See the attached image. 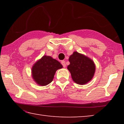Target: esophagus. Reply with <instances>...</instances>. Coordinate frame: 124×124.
Segmentation results:
<instances>
[{
	"mask_svg": "<svg viewBox=\"0 0 124 124\" xmlns=\"http://www.w3.org/2000/svg\"><path fill=\"white\" fill-rule=\"evenodd\" d=\"M61 63L62 64L63 67H64V68H65V67H66V62L64 61H61Z\"/></svg>",
	"mask_w": 124,
	"mask_h": 124,
	"instance_id": "obj_1",
	"label": "esophagus"
}]
</instances>
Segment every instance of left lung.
I'll use <instances>...</instances> for the list:
<instances>
[{
    "label": "left lung",
    "instance_id": "1",
    "mask_svg": "<svg viewBox=\"0 0 124 124\" xmlns=\"http://www.w3.org/2000/svg\"><path fill=\"white\" fill-rule=\"evenodd\" d=\"M70 64L67 68L70 71L73 80L75 83L84 85L93 78L96 67L93 61L87 56L77 51L73 52L69 58Z\"/></svg>",
    "mask_w": 124,
    "mask_h": 124
}]
</instances>
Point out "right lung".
I'll return each mask as SVG.
<instances>
[{
    "label": "right lung",
    "instance_id": "right-lung-1",
    "mask_svg": "<svg viewBox=\"0 0 124 124\" xmlns=\"http://www.w3.org/2000/svg\"><path fill=\"white\" fill-rule=\"evenodd\" d=\"M62 67L58 61L45 55L33 66L32 78L39 85H47L53 80L56 70Z\"/></svg>",
    "mask_w": 124,
    "mask_h": 124
}]
</instances>
